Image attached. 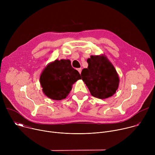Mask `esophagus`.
Segmentation results:
<instances>
[{"label":"esophagus","mask_w":155,"mask_h":155,"mask_svg":"<svg viewBox=\"0 0 155 155\" xmlns=\"http://www.w3.org/2000/svg\"><path fill=\"white\" fill-rule=\"evenodd\" d=\"M77 71H78V72H79L80 74H81V68H78V69H77Z\"/></svg>","instance_id":"34e87169"}]
</instances>
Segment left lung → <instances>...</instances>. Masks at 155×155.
I'll use <instances>...</instances> for the list:
<instances>
[{"label": "left lung", "mask_w": 155, "mask_h": 155, "mask_svg": "<svg viewBox=\"0 0 155 155\" xmlns=\"http://www.w3.org/2000/svg\"><path fill=\"white\" fill-rule=\"evenodd\" d=\"M87 62L88 67L82 70L81 75L91 94L101 99L112 96L120 82L113 64L105 55H92Z\"/></svg>", "instance_id": "1"}]
</instances>
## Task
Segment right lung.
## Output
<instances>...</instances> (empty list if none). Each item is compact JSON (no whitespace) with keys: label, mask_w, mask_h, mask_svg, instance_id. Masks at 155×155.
I'll return each mask as SVG.
<instances>
[{"label":"right lung","mask_w":155,"mask_h":155,"mask_svg":"<svg viewBox=\"0 0 155 155\" xmlns=\"http://www.w3.org/2000/svg\"><path fill=\"white\" fill-rule=\"evenodd\" d=\"M80 79L79 72L72 67L70 60L56 59L44 69L40 82L44 94L51 99L60 101L66 98L72 84Z\"/></svg>","instance_id":"obj_1"}]
</instances>
